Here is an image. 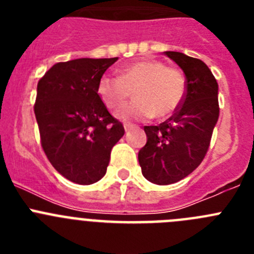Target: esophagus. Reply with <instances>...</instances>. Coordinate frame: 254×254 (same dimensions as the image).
Returning a JSON list of instances; mask_svg holds the SVG:
<instances>
[{"mask_svg": "<svg viewBox=\"0 0 254 254\" xmlns=\"http://www.w3.org/2000/svg\"><path fill=\"white\" fill-rule=\"evenodd\" d=\"M123 127H125L126 131H128V129L132 127V125H129V123H125V125H123Z\"/></svg>", "mask_w": 254, "mask_h": 254, "instance_id": "34e87169", "label": "esophagus"}]
</instances>
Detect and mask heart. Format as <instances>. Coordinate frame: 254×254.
I'll return each instance as SVG.
<instances>
[{
    "mask_svg": "<svg viewBox=\"0 0 254 254\" xmlns=\"http://www.w3.org/2000/svg\"><path fill=\"white\" fill-rule=\"evenodd\" d=\"M120 76L103 75L96 93L104 105L117 111L133 95L136 100L118 113L125 121L159 120L178 111L185 100L186 78L159 60H140L120 68Z\"/></svg>",
    "mask_w": 254,
    "mask_h": 254,
    "instance_id": "1",
    "label": "heart"
}]
</instances>
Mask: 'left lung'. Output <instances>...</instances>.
I'll return each instance as SVG.
<instances>
[{
  "instance_id": "1",
  "label": "left lung",
  "mask_w": 254,
  "mask_h": 254,
  "mask_svg": "<svg viewBox=\"0 0 254 254\" xmlns=\"http://www.w3.org/2000/svg\"><path fill=\"white\" fill-rule=\"evenodd\" d=\"M183 69L186 96L178 111L159 126H145L147 142L138 151L143 177L155 185L186 178L205 158L219 118L217 82L202 61L164 52Z\"/></svg>"
}]
</instances>
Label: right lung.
I'll return each instance as SVG.
<instances>
[{"label":"right lung","instance_id":"1","mask_svg":"<svg viewBox=\"0 0 254 254\" xmlns=\"http://www.w3.org/2000/svg\"><path fill=\"white\" fill-rule=\"evenodd\" d=\"M114 58H78L58 62L38 81L34 113L40 143L49 163L77 185L104 177L112 147L125 134L96 93Z\"/></svg>","mask_w":254,"mask_h":254}]
</instances>
